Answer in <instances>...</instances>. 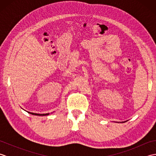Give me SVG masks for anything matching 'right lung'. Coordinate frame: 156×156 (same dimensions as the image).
Listing matches in <instances>:
<instances>
[{"instance_id":"right-lung-1","label":"right lung","mask_w":156,"mask_h":156,"mask_svg":"<svg viewBox=\"0 0 156 156\" xmlns=\"http://www.w3.org/2000/svg\"><path fill=\"white\" fill-rule=\"evenodd\" d=\"M29 113H30L31 115H38V116H45V115H49V113H46V114H37V113H34V112H28Z\"/></svg>"}]
</instances>
